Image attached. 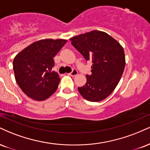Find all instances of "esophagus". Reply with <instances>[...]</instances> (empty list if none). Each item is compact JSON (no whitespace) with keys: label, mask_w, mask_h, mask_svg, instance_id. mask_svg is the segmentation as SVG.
<instances>
[{"label":"esophagus","mask_w":150,"mask_h":150,"mask_svg":"<svg viewBox=\"0 0 150 150\" xmlns=\"http://www.w3.org/2000/svg\"><path fill=\"white\" fill-rule=\"evenodd\" d=\"M77 73H78L77 70H75V69H73V71H72L71 73H68V75H70V76H75V75H77Z\"/></svg>","instance_id":"34e87169"}]
</instances>
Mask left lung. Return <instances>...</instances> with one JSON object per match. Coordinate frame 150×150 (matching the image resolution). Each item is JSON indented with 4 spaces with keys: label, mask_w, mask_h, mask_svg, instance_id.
<instances>
[{
    "label": "left lung",
    "mask_w": 150,
    "mask_h": 150,
    "mask_svg": "<svg viewBox=\"0 0 150 150\" xmlns=\"http://www.w3.org/2000/svg\"><path fill=\"white\" fill-rule=\"evenodd\" d=\"M70 40L86 61L92 62L91 74L86 75V84L78 87L79 92L89 101L104 100L114 91L123 74L126 64L123 47L100 30L74 36Z\"/></svg>",
    "instance_id": "1"
}]
</instances>
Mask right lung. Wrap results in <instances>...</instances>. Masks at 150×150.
<instances>
[{
    "instance_id": "obj_1",
    "label": "right lung",
    "mask_w": 150,
    "mask_h": 150,
    "mask_svg": "<svg viewBox=\"0 0 150 150\" xmlns=\"http://www.w3.org/2000/svg\"><path fill=\"white\" fill-rule=\"evenodd\" d=\"M67 40L45 39L36 41L14 57L15 80L23 92L35 100H44L57 91L60 77L52 71L53 58Z\"/></svg>"
}]
</instances>
